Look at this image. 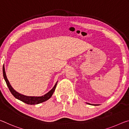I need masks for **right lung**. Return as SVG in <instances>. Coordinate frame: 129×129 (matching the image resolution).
I'll use <instances>...</instances> for the list:
<instances>
[{
    "label": "right lung",
    "instance_id": "add662e5",
    "mask_svg": "<svg viewBox=\"0 0 129 129\" xmlns=\"http://www.w3.org/2000/svg\"><path fill=\"white\" fill-rule=\"evenodd\" d=\"M3 77L5 78V81L6 82V84L8 86V88L10 91V92H11V94L15 96V98H16L18 100H20L22 102L27 103V104L28 105H37L39 104V103H42L45 101L48 100V99H50L51 96L52 95V94L54 93L55 89L57 82L55 84L54 87L49 92H47V94L44 95L43 96H26L24 95L20 94L18 93V92H16L15 90L12 87L11 84H10L9 81H8L7 78V77H6V72H5V66L3 67Z\"/></svg>",
    "mask_w": 129,
    "mask_h": 129
}]
</instances>
